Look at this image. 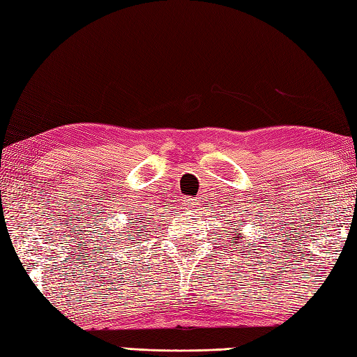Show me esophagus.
Here are the masks:
<instances>
[{
    "label": "esophagus",
    "mask_w": 357,
    "mask_h": 357,
    "mask_svg": "<svg viewBox=\"0 0 357 357\" xmlns=\"http://www.w3.org/2000/svg\"><path fill=\"white\" fill-rule=\"evenodd\" d=\"M198 201H199V199H187V206L190 207V208H192V207H197V206L199 204Z\"/></svg>",
    "instance_id": "34e87169"
}]
</instances>
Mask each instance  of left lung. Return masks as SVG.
I'll return each mask as SVG.
<instances>
[{
	"label": "left lung",
	"mask_w": 357,
	"mask_h": 357,
	"mask_svg": "<svg viewBox=\"0 0 357 357\" xmlns=\"http://www.w3.org/2000/svg\"><path fill=\"white\" fill-rule=\"evenodd\" d=\"M236 235H238V234H236ZM236 238H238V236H236Z\"/></svg>",
	"instance_id": "left-lung-1"
}]
</instances>
